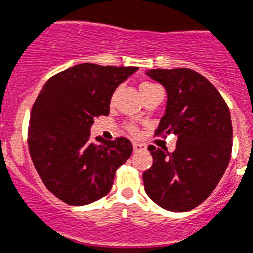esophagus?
<instances>
[{
    "label": "esophagus",
    "instance_id": "esophagus-1",
    "mask_svg": "<svg viewBox=\"0 0 253 253\" xmlns=\"http://www.w3.org/2000/svg\"><path fill=\"white\" fill-rule=\"evenodd\" d=\"M145 150H146V146H145L143 143L133 142V151L135 152H141V151H145Z\"/></svg>",
    "mask_w": 253,
    "mask_h": 253
}]
</instances>
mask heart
I'll list each match as a JSON object with an SVG mask.
<instances>
[{
    "mask_svg": "<svg viewBox=\"0 0 253 253\" xmlns=\"http://www.w3.org/2000/svg\"><path fill=\"white\" fill-rule=\"evenodd\" d=\"M154 87H156V84L150 83V82H143V83L140 84V92H141V93H142V92H146V90L151 89V88H154ZM129 131L135 132L136 128H135V127H133V126H129Z\"/></svg>",
    "mask_w": 253,
    "mask_h": 253,
    "instance_id": "1",
    "label": "heart"
}]
</instances>
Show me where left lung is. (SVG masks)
<instances>
[{
  "mask_svg": "<svg viewBox=\"0 0 253 253\" xmlns=\"http://www.w3.org/2000/svg\"><path fill=\"white\" fill-rule=\"evenodd\" d=\"M145 73L166 90L165 113L156 135L177 136L171 154L152 145L147 147L154 163L142 175L145 192L166 211H190L211 195L228 166L233 137L231 113L214 85L194 70Z\"/></svg>",
  "mask_w": 253,
  "mask_h": 253,
  "instance_id": "obj_1",
  "label": "left lung"
}]
</instances>
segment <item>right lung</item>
<instances>
[{"instance_id":"obj_1","label":"right lung","mask_w":253,"mask_h":253,"mask_svg":"<svg viewBox=\"0 0 253 253\" xmlns=\"http://www.w3.org/2000/svg\"><path fill=\"white\" fill-rule=\"evenodd\" d=\"M137 67L83 63L44 84L33 106L29 150L50 192L70 206L101 199L112 188L116 170L132 154L125 137L90 141L94 118L108 116L113 92Z\"/></svg>"}]
</instances>
